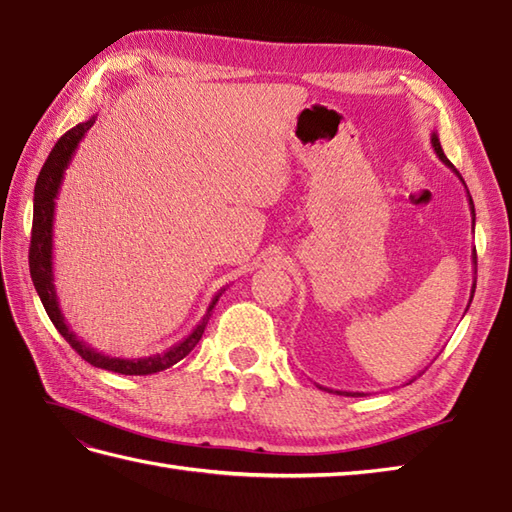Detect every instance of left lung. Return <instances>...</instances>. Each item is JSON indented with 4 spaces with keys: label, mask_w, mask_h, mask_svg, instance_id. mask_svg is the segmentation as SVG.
<instances>
[{
    "label": "left lung",
    "mask_w": 512,
    "mask_h": 512,
    "mask_svg": "<svg viewBox=\"0 0 512 512\" xmlns=\"http://www.w3.org/2000/svg\"><path fill=\"white\" fill-rule=\"evenodd\" d=\"M431 145H433V149H436L438 158H440V160L444 162V165H447V167L455 173V176L460 178V182L464 184V189H466V182L462 180L460 171L451 165V160H449L447 156H444V151H442V147H440V138H438V134H436V132L431 134ZM466 193H469V189H466ZM469 209H471V215H473V228H475V206H473V200H471V193H469ZM471 257H473V270L477 273V253H475V248H473V255H471ZM473 295H475V277H473V286H471V299H469V306H471V301H473ZM469 306H466V310H469ZM321 389H325V391H332V389H328V387H321ZM336 394H339V396H363L361 391H336Z\"/></svg>",
    "instance_id": "left-lung-1"
}]
</instances>
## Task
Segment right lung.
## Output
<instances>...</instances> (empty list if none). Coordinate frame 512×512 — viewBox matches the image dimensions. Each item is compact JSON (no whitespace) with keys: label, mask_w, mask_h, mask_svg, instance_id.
Masks as SVG:
<instances>
[{"label":"right lung","mask_w":512,"mask_h":512,"mask_svg":"<svg viewBox=\"0 0 512 512\" xmlns=\"http://www.w3.org/2000/svg\"><path fill=\"white\" fill-rule=\"evenodd\" d=\"M96 116H92L90 121L79 123L72 127L70 132H65L57 145L52 147L48 160L43 162V167L39 171V178L35 184V209H32V237H30V253H28V264H30V277L32 284H35L37 295L46 308L50 321L54 323V328L59 330L65 341L72 345V350L79 354L83 361H88L94 367L107 369V372H116V374H125V376H147V374H156L167 369L171 365H176L187 356L198 341L202 339L206 321H209L211 312L215 308L217 299L222 297L220 290L209 303V310H206L204 319L195 325V330L187 336V339L180 341L178 345L169 347L167 352L154 354V356H145V358H116V356H107L96 352L94 347L88 343H83L79 336H76L70 325L65 323V317L61 314L59 308V299H57V290H54V273H52V226H54V200H57L61 182H63V173L70 167L72 156L76 147L83 140V136L88 134V129L94 125Z\"/></svg>","instance_id":"1"}]
</instances>
